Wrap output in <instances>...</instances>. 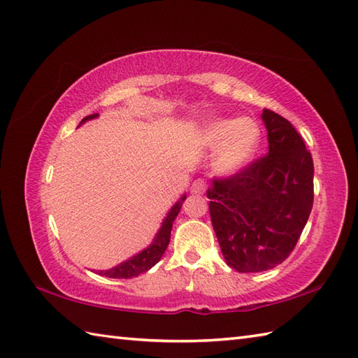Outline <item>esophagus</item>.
<instances>
[{"instance_id":"obj_1","label":"esophagus","mask_w":358,"mask_h":358,"mask_svg":"<svg viewBox=\"0 0 358 358\" xmlns=\"http://www.w3.org/2000/svg\"><path fill=\"white\" fill-rule=\"evenodd\" d=\"M206 187H208L206 181H204L203 178H196V180H194V183L191 185V194L201 195V194H204V191H206Z\"/></svg>"}]
</instances>
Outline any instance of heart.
I'll use <instances>...</instances> for the list:
<instances>
[{"instance_id":"b5f03b06","label":"heart","mask_w":358,"mask_h":358,"mask_svg":"<svg viewBox=\"0 0 358 358\" xmlns=\"http://www.w3.org/2000/svg\"><path fill=\"white\" fill-rule=\"evenodd\" d=\"M260 138V127L250 118L215 120L203 132L206 146H220L214 159V167L220 173H231L248 164Z\"/></svg>"}]
</instances>
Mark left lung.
<instances>
[{
	"label": "left lung",
	"instance_id": "8db88e82",
	"mask_svg": "<svg viewBox=\"0 0 358 358\" xmlns=\"http://www.w3.org/2000/svg\"><path fill=\"white\" fill-rule=\"evenodd\" d=\"M269 152L208 189L209 212L226 263L263 272L283 263L314 203V162L295 127L263 109Z\"/></svg>",
	"mask_w": 358,
	"mask_h": 358
}]
</instances>
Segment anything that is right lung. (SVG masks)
I'll use <instances>...</instances> for the list:
<instances>
[{
	"instance_id": "right-lung-1",
	"label": "right lung",
	"mask_w": 358,
	"mask_h": 358,
	"mask_svg": "<svg viewBox=\"0 0 358 358\" xmlns=\"http://www.w3.org/2000/svg\"><path fill=\"white\" fill-rule=\"evenodd\" d=\"M96 117H98V113H94V115L83 118L80 124H83L87 120L96 118ZM185 200H186V195L181 196V199L173 204V208L169 210V214H167V217L164 218L162 227H159L158 234L155 235V238H154V241H152V245L149 248L141 250L140 254L134 255L132 258H129V260L117 264L115 268H112L109 271H98V273L103 277H109V278H132V277H138L140 273L146 272L152 268V266H155L159 260H162L164 250H166L167 245H169L172 223L175 222V218H177L178 212L181 209V204H183Z\"/></svg>"
}]
</instances>
